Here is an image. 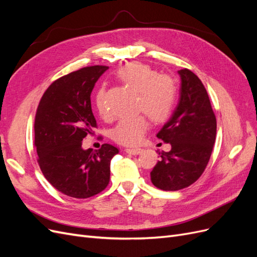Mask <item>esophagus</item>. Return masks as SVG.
<instances>
[{"instance_id":"obj_1","label":"esophagus","mask_w":257,"mask_h":257,"mask_svg":"<svg viewBox=\"0 0 257 257\" xmlns=\"http://www.w3.org/2000/svg\"><path fill=\"white\" fill-rule=\"evenodd\" d=\"M125 151H126V153L136 155V154H139L142 152V148H126Z\"/></svg>"}]
</instances>
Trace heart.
Wrapping results in <instances>:
<instances>
[{"mask_svg":"<svg viewBox=\"0 0 257 257\" xmlns=\"http://www.w3.org/2000/svg\"><path fill=\"white\" fill-rule=\"evenodd\" d=\"M119 79L137 93L136 110L144 111L154 123L166 121L176 105L178 89L173 76L159 74L151 66L132 62L118 72ZM105 91L99 89L95 94V106L102 116L108 115L104 103ZM149 121L144 113L121 119L111 131L114 142L124 146H135L142 142Z\"/></svg>","mask_w":257,"mask_h":257,"instance_id":"b5f03b06","label":"heart"}]
</instances>
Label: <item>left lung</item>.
I'll return each instance as SVG.
<instances>
[{"instance_id":"8db88e82","label":"left lung","mask_w":257,"mask_h":257,"mask_svg":"<svg viewBox=\"0 0 257 257\" xmlns=\"http://www.w3.org/2000/svg\"><path fill=\"white\" fill-rule=\"evenodd\" d=\"M181 77L180 98L158 138L172 145L162 151L151 172L154 186L163 191L188 188L203 175L211 157L216 135V119L203 82L188 68Z\"/></svg>"}]
</instances>
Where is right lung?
Masks as SVG:
<instances>
[{
	"instance_id": "1",
	"label": "right lung",
	"mask_w": 257,
	"mask_h": 257,
	"mask_svg": "<svg viewBox=\"0 0 257 257\" xmlns=\"http://www.w3.org/2000/svg\"><path fill=\"white\" fill-rule=\"evenodd\" d=\"M108 66L82 67L53 81L38 104L34 122L37 162L49 183L64 195L89 198L106 189L110 161L118 148L104 144L82 149V141L97 127L91 92Z\"/></svg>"
}]
</instances>
